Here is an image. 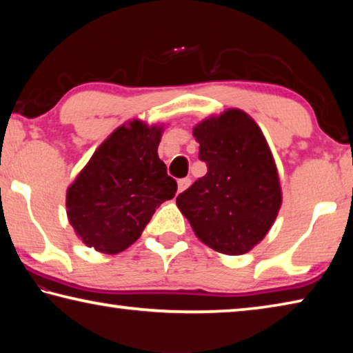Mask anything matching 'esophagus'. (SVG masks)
Here are the masks:
<instances>
[{"label": "esophagus", "mask_w": 353, "mask_h": 353, "mask_svg": "<svg viewBox=\"0 0 353 353\" xmlns=\"http://www.w3.org/2000/svg\"><path fill=\"white\" fill-rule=\"evenodd\" d=\"M190 177H183V179H181V181L177 182V191L179 193H182L183 190H187L188 187H190Z\"/></svg>", "instance_id": "1"}]
</instances>
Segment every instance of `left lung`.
Masks as SVG:
<instances>
[{
    "label": "left lung",
    "instance_id": "8db88e82",
    "mask_svg": "<svg viewBox=\"0 0 353 353\" xmlns=\"http://www.w3.org/2000/svg\"><path fill=\"white\" fill-rule=\"evenodd\" d=\"M207 174L177 196V207L207 246L240 255L263 240L282 193L276 165L260 128L232 109L194 128Z\"/></svg>",
    "mask_w": 353,
    "mask_h": 353
}]
</instances>
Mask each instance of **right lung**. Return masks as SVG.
<instances>
[{"mask_svg": "<svg viewBox=\"0 0 353 353\" xmlns=\"http://www.w3.org/2000/svg\"><path fill=\"white\" fill-rule=\"evenodd\" d=\"M160 128L121 126L101 145L67 191L70 224L87 246L118 254L139 240L177 182L159 159Z\"/></svg>", "mask_w": 353, "mask_h": 353, "instance_id": "add662e5", "label": "right lung"}]
</instances>
